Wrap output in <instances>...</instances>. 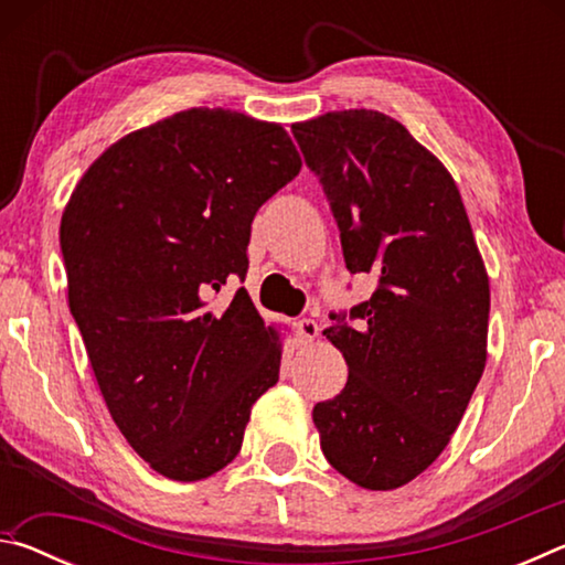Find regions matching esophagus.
Returning a JSON list of instances; mask_svg holds the SVG:
<instances>
[{
	"label": "esophagus",
	"instance_id": "obj_1",
	"mask_svg": "<svg viewBox=\"0 0 565 565\" xmlns=\"http://www.w3.org/2000/svg\"><path fill=\"white\" fill-rule=\"evenodd\" d=\"M294 327H296V337H299L301 343H309L319 337V323L313 319H299Z\"/></svg>",
	"mask_w": 565,
	"mask_h": 565
}]
</instances>
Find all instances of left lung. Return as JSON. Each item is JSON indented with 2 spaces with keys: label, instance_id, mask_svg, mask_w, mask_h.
<instances>
[{
  "label": "left lung",
  "instance_id": "left-lung-1",
  "mask_svg": "<svg viewBox=\"0 0 565 565\" xmlns=\"http://www.w3.org/2000/svg\"><path fill=\"white\" fill-rule=\"evenodd\" d=\"M371 299L329 313L349 366L313 406L327 461L361 489L391 491L431 466L486 366L491 291L456 181L404 124L374 109L291 127Z\"/></svg>",
  "mask_w": 565,
  "mask_h": 565
}]
</instances>
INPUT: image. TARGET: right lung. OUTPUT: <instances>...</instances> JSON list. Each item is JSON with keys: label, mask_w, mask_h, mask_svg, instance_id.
Masks as SVG:
<instances>
[{"label": "right lung", "mask_w": 565, "mask_h": 565, "mask_svg": "<svg viewBox=\"0 0 565 565\" xmlns=\"http://www.w3.org/2000/svg\"><path fill=\"white\" fill-rule=\"evenodd\" d=\"M279 124L186 109L94 161L62 214L70 309L129 446L171 481H202L242 451L252 406L279 381V331L244 289L259 206L299 174Z\"/></svg>", "instance_id": "add662e5"}]
</instances>
